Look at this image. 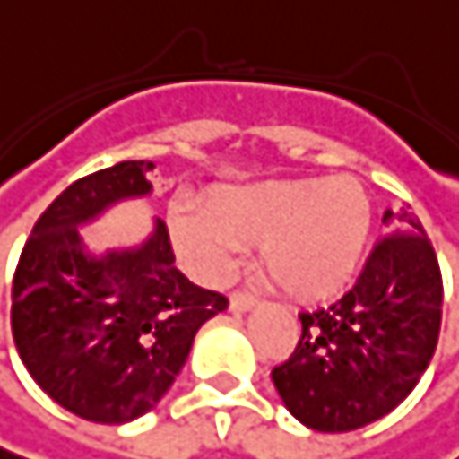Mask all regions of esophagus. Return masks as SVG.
I'll use <instances>...</instances> for the list:
<instances>
[{"mask_svg": "<svg viewBox=\"0 0 459 459\" xmlns=\"http://www.w3.org/2000/svg\"><path fill=\"white\" fill-rule=\"evenodd\" d=\"M255 305H258V297L250 290H234L231 293V310H237V313H245Z\"/></svg>", "mask_w": 459, "mask_h": 459, "instance_id": "34e87169", "label": "esophagus"}]
</instances>
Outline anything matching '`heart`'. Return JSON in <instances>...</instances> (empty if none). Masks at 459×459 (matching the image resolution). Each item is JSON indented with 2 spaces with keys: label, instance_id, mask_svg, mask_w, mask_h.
<instances>
[{
  "label": "heart",
  "instance_id": "1",
  "mask_svg": "<svg viewBox=\"0 0 459 459\" xmlns=\"http://www.w3.org/2000/svg\"><path fill=\"white\" fill-rule=\"evenodd\" d=\"M370 222L359 179L302 177L220 187L206 198V214L174 217V239L206 277L231 272L242 245H261V264L280 288L324 299L356 274Z\"/></svg>",
  "mask_w": 459,
  "mask_h": 459
}]
</instances>
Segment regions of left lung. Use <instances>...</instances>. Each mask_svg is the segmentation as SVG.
<instances>
[{
  "label": "left lung",
  "mask_w": 459,
  "mask_h": 459,
  "mask_svg": "<svg viewBox=\"0 0 459 459\" xmlns=\"http://www.w3.org/2000/svg\"><path fill=\"white\" fill-rule=\"evenodd\" d=\"M353 288L299 313L302 337L272 370L285 408L321 433H348L394 411L438 345L444 280L416 214L386 212Z\"/></svg>",
  "instance_id": "left-lung-1"
}]
</instances>
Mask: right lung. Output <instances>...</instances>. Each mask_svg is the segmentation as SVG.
<instances>
[{
  "label": "right lung",
  "instance_id": "add662e5",
  "mask_svg": "<svg viewBox=\"0 0 459 459\" xmlns=\"http://www.w3.org/2000/svg\"><path fill=\"white\" fill-rule=\"evenodd\" d=\"M149 160L73 182L40 214L13 274L10 326L21 362L70 413L122 424L157 405L204 321L228 307L174 266L162 220L135 250L91 258L78 225L114 201L146 195Z\"/></svg>",
  "mask_w": 459,
  "mask_h": 459
}]
</instances>
